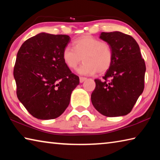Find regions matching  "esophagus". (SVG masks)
Segmentation results:
<instances>
[{
  "label": "esophagus",
  "instance_id": "34e87169",
  "mask_svg": "<svg viewBox=\"0 0 160 160\" xmlns=\"http://www.w3.org/2000/svg\"><path fill=\"white\" fill-rule=\"evenodd\" d=\"M87 80V78H83V77H80V82H83L85 80Z\"/></svg>",
  "mask_w": 160,
  "mask_h": 160
}]
</instances>
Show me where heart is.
Segmentation results:
<instances>
[{
  "label": "heart",
  "instance_id": "b5f03b06",
  "mask_svg": "<svg viewBox=\"0 0 160 160\" xmlns=\"http://www.w3.org/2000/svg\"><path fill=\"white\" fill-rule=\"evenodd\" d=\"M72 48H64L62 58L64 63L70 69L76 68L81 61H84L77 71L83 75H92L97 72L103 73L112 66L113 51L107 42L90 35H84L72 42Z\"/></svg>",
  "mask_w": 160,
  "mask_h": 160
}]
</instances>
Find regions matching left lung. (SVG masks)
<instances>
[{"mask_svg":"<svg viewBox=\"0 0 160 160\" xmlns=\"http://www.w3.org/2000/svg\"><path fill=\"white\" fill-rule=\"evenodd\" d=\"M99 38L110 45L113 58L103 80H94L92 103L108 117L127 115L144 90L145 61L138 44L130 35L121 32H102Z\"/></svg>","mask_w":160,"mask_h":160,"instance_id":"1","label":"left lung"}]
</instances>
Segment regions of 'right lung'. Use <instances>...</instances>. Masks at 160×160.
<instances>
[{
    "label": "right lung",
    "instance_id": "right-lung-1",
    "mask_svg": "<svg viewBox=\"0 0 160 160\" xmlns=\"http://www.w3.org/2000/svg\"><path fill=\"white\" fill-rule=\"evenodd\" d=\"M70 42L68 35L42 32L26 40L18 51L13 70L18 98L38 119L60 116L79 85V78L62 58Z\"/></svg>",
    "mask_w": 160,
    "mask_h": 160
}]
</instances>
